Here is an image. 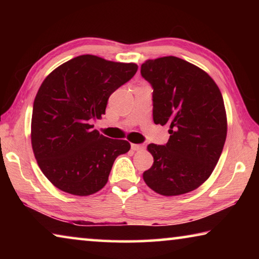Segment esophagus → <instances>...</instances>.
<instances>
[{"mask_svg":"<svg viewBox=\"0 0 259 259\" xmlns=\"http://www.w3.org/2000/svg\"><path fill=\"white\" fill-rule=\"evenodd\" d=\"M131 148H133V151H144L145 150V146L144 145H140V144H131Z\"/></svg>","mask_w":259,"mask_h":259,"instance_id":"esophagus-1","label":"esophagus"}]
</instances>
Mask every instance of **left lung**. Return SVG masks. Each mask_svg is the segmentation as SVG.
<instances>
[{"instance_id":"left-lung-1","label":"left lung","mask_w":259,"mask_h":259,"mask_svg":"<svg viewBox=\"0 0 259 259\" xmlns=\"http://www.w3.org/2000/svg\"><path fill=\"white\" fill-rule=\"evenodd\" d=\"M140 73L154 89V123L170 124L165 145L147 146L154 162L144 181L163 196L194 191L212 174L225 144L221 90L207 72L174 56L147 59Z\"/></svg>"}]
</instances>
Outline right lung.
Instances as JSON below:
<instances>
[{
  "label": "right lung",
  "mask_w": 259,
  "mask_h": 259,
  "mask_svg": "<svg viewBox=\"0 0 259 259\" xmlns=\"http://www.w3.org/2000/svg\"><path fill=\"white\" fill-rule=\"evenodd\" d=\"M137 69L135 63L82 55L42 82L34 99L30 140L42 172L60 191L78 196L97 193L116 157L129 152V142L105 137L91 121L102 117L109 96Z\"/></svg>",
  "instance_id": "add662e5"
}]
</instances>
